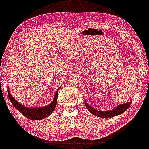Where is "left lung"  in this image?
<instances>
[{
    "instance_id": "8db88e82",
    "label": "left lung",
    "mask_w": 149,
    "mask_h": 149,
    "mask_svg": "<svg viewBox=\"0 0 149 149\" xmlns=\"http://www.w3.org/2000/svg\"><path fill=\"white\" fill-rule=\"evenodd\" d=\"M131 103H132V101H130V102H128L127 103L119 104V106H117V107H115L114 109L111 110V111H97V110L94 109V108L91 107V106L87 102L86 100H85V107H86L87 109L88 110L91 114H93V115H96L97 117H99L101 118L113 117H115V116L121 115V114L123 113L124 112L127 111L130 104H131Z\"/></svg>"
}]
</instances>
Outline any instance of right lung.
<instances>
[{
    "label": "right lung",
    "mask_w": 149,
    "mask_h": 149,
    "mask_svg": "<svg viewBox=\"0 0 149 149\" xmlns=\"http://www.w3.org/2000/svg\"><path fill=\"white\" fill-rule=\"evenodd\" d=\"M61 87L57 89L56 94H55L54 99L52 102L49 105H47L43 107H38V108H28L25 106L22 105L21 103L17 102L14 97L12 96L11 93H10L9 87H7L8 91V96L9 97L10 101L12 103V104L18 111H19L22 115L25 116L28 119L31 120H41L47 117L49 115H50L56 109L57 104V100H58V90Z\"/></svg>",
    "instance_id": "obj_1"
}]
</instances>
